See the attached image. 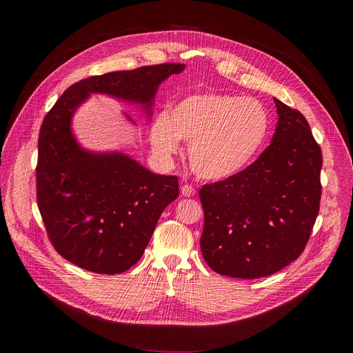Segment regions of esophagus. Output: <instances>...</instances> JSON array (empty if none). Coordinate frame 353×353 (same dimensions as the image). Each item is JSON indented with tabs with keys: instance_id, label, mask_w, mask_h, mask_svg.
Segmentation results:
<instances>
[{
	"instance_id": "obj_1",
	"label": "esophagus",
	"mask_w": 353,
	"mask_h": 353,
	"mask_svg": "<svg viewBox=\"0 0 353 353\" xmlns=\"http://www.w3.org/2000/svg\"><path fill=\"white\" fill-rule=\"evenodd\" d=\"M196 190L193 186H190V184H184V186H181V196L184 197H192L194 196Z\"/></svg>"
}]
</instances>
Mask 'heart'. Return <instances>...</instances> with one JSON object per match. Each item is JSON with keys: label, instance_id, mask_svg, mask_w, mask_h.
Segmentation results:
<instances>
[{"label": "heart", "instance_id": "obj_1", "mask_svg": "<svg viewBox=\"0 0 353 353\" xmlns=\"http://www.w3.org/2000/svg\"><path fill=\"white\" fill-rule=\"evenodd\" d=\"M270 127L265 105L226 92H197L177 101L154 120L150 139L160 156L177 153L180 139L189 143V163L203 180L230 179L253 161Z\"/></svg>", "mask_w": 353, "mask_h": 353}]
</instances>
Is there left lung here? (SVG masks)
Returning a JSON list of instances; mask_svg holds the SVG:
<instances>
[{"instance_id":"obj_1","label":"left lung","mask_w":353,"mask_h":353,"mask_svg":"<svg viewBox=\"0 0 353 353\" xmlns=\"http://www.w3.org/2000/svg\"><path fill=\"white\" fill-rule=\"evenodd\" d=\"M270 145L243 172L205 184L200 237L212 270L237 279L270 276L305 250L322 196V150L301 111L274 99Z\"/></svg>"}]
</instances>
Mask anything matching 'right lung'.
Wrapping results in <instances>:
<instances>
[{"label":"right lung","instance_id":"1","mask_svg":"<svg viewBox=\"0 0 353 353\" xmlns=\"http://www.w3.org/2000/svg\"><path fill=\"white\" fill-rule=\"evenodd\" d=\"M184 64L144 65L70 85L43 120L37 203L54 249L81 269L117 274L136 265L157 221L179 197L177 176H160L120 153L94 154L72 137L74 110L90 92L143 104L150 113L161 81Z\"/></svg>","mask_w":353,"mask_h":353}]
</instances>
